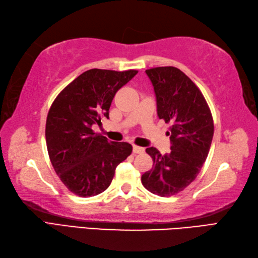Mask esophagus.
<instances>
[{"mask_svg": "<svg viewBox=\"0 0 258 258\" xmlns=\"http://www.w3.org/2000/svg\"><path fill=\"white\" fill-rule=\"evenodd\" d=\"M133 150L135 154H143V152H145V148H143V147H139V146H134Z\"/></svg>", "mask_w": 258, "mask_h": 258, "instance_id": "34e87169", "label": "esophagus"}]
</instances>
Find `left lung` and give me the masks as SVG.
Wrapping results in <instances>:
<instances>
[{
  "label": "left lung",
  "mask_w": 258,
  "mask_h": 258,
  "mask_svg": "<svg viewBox=\"0 0 258 258\" xmlns=\"http://www.w3.org/2000/svg\"><path fill=\"white\" fill-rule=\"evenodd\" d=\"M154 86L159 119L170 123L171 151L161 155L154 147L146 149L152 160L141 176L144 187L168 197L182 191L195 180L206 160L214 136L212 112L198 87L175 67L146 70Z\"/></svg>",
  "instance_id": "1"
}]
</instances>
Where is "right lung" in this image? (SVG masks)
<instances>
[{"label": "right lung", "mask_w": 258, "mask_h": 258, "mask_svg": "<svg viewBox=\"0 0 258 258\" xmlns=\"http://www.w3.org/2000/svg\"><path fill=\"white\" fill-rule=\"evenodd\" d=\"M137 73L88 70L52 103L45 124L46 148L56 175L75 195L91 197L106 190L115 168L133 151L130 144L109 141L91 127L109 118L115 93Z\"/></svg>", "instance_id": "right-lung-1"}]
</instances>
